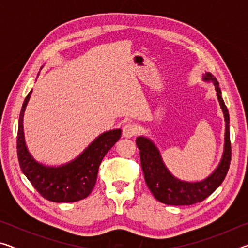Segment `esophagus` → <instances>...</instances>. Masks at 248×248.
I'll list each match as a JSON object with an SVG mask.
<instances>
[{
    "label": "esophagus",
    "instance_id": "obj_1",
    "mask_svg": "<svg viewBox=\"0 0 248 248\" xmlns=\"http://www.w3.org/2000/svg\"><path fill=\"white\" fill-rule=\"evenodd\" d=\"M137 130V127L133 124H124L123 128V136L124 138H132L133 136H136Z\"/></svg>",
    "mask_w": 248,
    "mask_h": 248
}]
</instances>
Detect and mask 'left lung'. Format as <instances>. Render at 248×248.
Wrapping results in <instances>:
<instances>
[{
  "label": "left lung",
  "instance_id": "1",
  "mask_svg": "<svg viewBox=\"0 0 248 248\" xmlns=\"http://www.w3.org/2000/svg\"><path fill=\"white\" fill-rule=\"evenodd\" d=\"M202 81L212 83L215 85L217 97L223 112L225 123L223 153L219 164L208 177L195 182H188L176 177L167 169L156 144L149 137L139 136L136 140L138 148L140 150L141 166L143 170L145 183L155 199L165 204L190 205L200 202L220 186L228 174L231 162L229 111L222 98L219 82L217 81V78L210 72H205V74H202Z\"/></svg>",
  "mask_w": 248,
  "mask_h": 248
}]
</instances>
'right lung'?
I'll list each match as a JSON object with an SVG mask.
<instances>
[{
    "label": "right lung",
    "instance_id": "obj_1",
    "mask_svg": "<svg viewBox=\"0 0 248 248\" xmlns=\"http://www.w3.org/2000/svg\"><path fill=\"white\" fill-rule=\"evenodd\" d=\"M39 75V74H38ZM31 92L26 96L20 110L17 133V156L24 175L35 189L53 202H75L94 189L98 167L107 152L121 137V129L100 133L78 156L59 166L46 165L29 152L24 133V114Z\"/></svg>",
    "mask_w": 248,
    "mask_h": 248
}]
</instances>
